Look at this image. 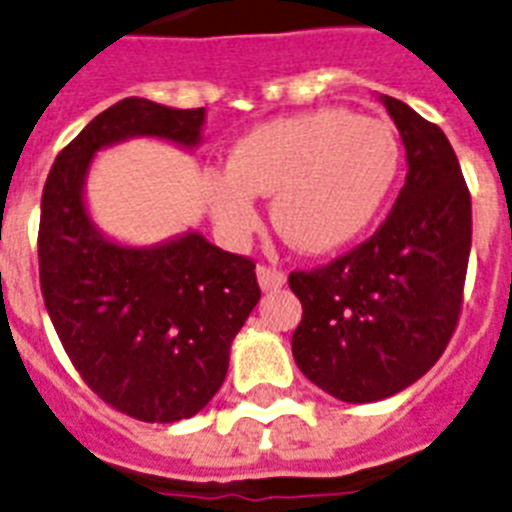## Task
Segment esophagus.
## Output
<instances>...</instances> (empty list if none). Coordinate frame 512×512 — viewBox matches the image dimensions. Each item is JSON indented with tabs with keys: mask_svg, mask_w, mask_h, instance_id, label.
I'll return each instance as SVG.
<instances>
[{
	"mask_svg": "<svg viewBox=\"0 0 512 512\" xmlns=\"http://www.w3.org/2000/svg\"><path fill=\"white\" fill-rule=\"evenodd\" d=\"M257 283H260V289L263 291H276V289H281L283 283H286V276H283L281 270H276V268L257 265Z\"/></svg>",
	"mask_w": 512,
	"mask_h": 512,
	"instance_id": "esophagus-1",
	"label": "esophagus"
}]
</instances>
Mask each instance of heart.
<instances>
[{"label": "heart", "instance_id": "heart-1", "mask_svg": "<svg viewBox=\"0 0 512 512\" xmlns=\"http://www.w3.org/2000/svg\"><path fill=\"white\" fill-rule=\"evenodd\" d=\"M398 140L380 119L317 109L278 117L239 137L226 169L208 171L210 218L229 242L260 221L257 195H273V223L304 255H325L362 234L398 174Z\"/></svg>", "mask_w": 512, "mask_h": 512}]
</instances>
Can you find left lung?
I'll list each match as a JSON object with an SVG mask.
<instances>
[{
  "instance_id": "left-lung-1",
  "label": "left lung",
  "mask_w": 512,
  "mask_h": 512,
  "mask_svg": "<svg viewBox=\"0 0 512 512\" xmlns=\"http://www.w3.org/2000/svg\"><path fill=\"white\" fill-rule=\"evenodd\" d=\"M406 148V184L362 247L291 273L302 322L291 354L302 375L346 403L409 388L440 359L461 312L471 252V197L437 124L380 96Z\"/></svg>"
}]
</instances>
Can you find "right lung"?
Returning <instances> with one entry per match:
<instances>
[{"mask_svg":"<svg viewBox=\"0 0 512 512\" xmlns=\"http://www.w3.org/2000/svg\"><path fill=\"white\" fill-rule=\"evenodd\" d=\"M203 127L205 109L122 98L59 153L41 197L46 312L83 380L140 422H182L218 393L260 302L255 263L195 229L148 247L119 242L90 216L85 184L101 150L153 137L192 153Z\"/></svg>","mask_w":512,"mask_h":512,"instance_id":"right-lung-1","label":"right lung"}]
</instances>
